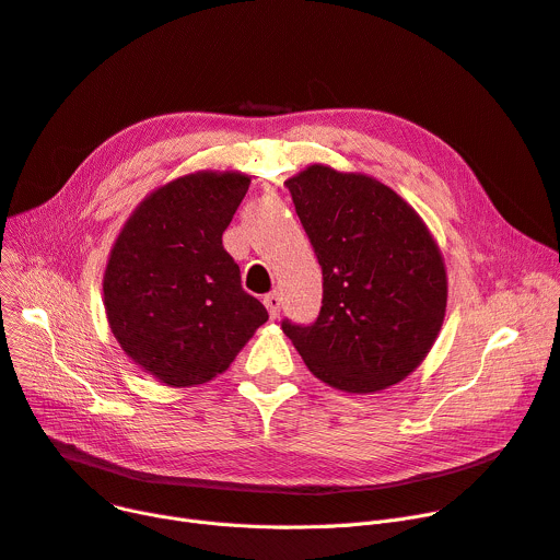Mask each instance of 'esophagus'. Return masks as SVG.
I'll return each mask as SVG.
<instances>
[{
	"instance_id": "1",
	"label": "esophagus",
	"mask_w": 560,
	"mask_h": 560,
	"mask_svg": "<svg viewBox=\"0 0 560 560\" xmlns=\"http://www.w3.org/2000/svg\"><path fill=\"white\" fill-rule=\"evenodd\" d=\"M262 304H265V308H268L272 319L279 317V313H281V295H279V292H270V295H265Z\"/></svg>"
}]
</instances>
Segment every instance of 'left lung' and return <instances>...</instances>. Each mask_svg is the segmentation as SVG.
<instances>
[{
    "mask_svg": "<svg viewBox=\"0 0 560 560\" xmlns=\"http://www.w3.org/2000/svg\"><path fill=\"white\" fill-rule=\"evenodd\" d=\"M322 265L313 325L281 322L306 368L331 388L399 384L433 347L447 308V272L422 218L368 174L308 165L285 182Z\"/></svg>",
    "mask_w": 560,
    "mask_h": 560,
    "instance_id": "8db88e82",
    "label": "left lung"
}]
</instances>
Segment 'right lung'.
Here are the masks:
<instances>
[{"label":"right lung","instance_id":"add662e5","mask_svg":"<svg viewBox=\"0 0 560 560\" xmlns=\"http://www.w3.org/2000/svg\"><path fill=\"white\" fill-rule=\"evenodd\" d=\"M249 182L241 172L179 176L140 201L110 249L108 327L125 354L161 384H206L268 322L222 247Z\"/></svg>","mask_w":560,"mask_h":560}]
</instances>
